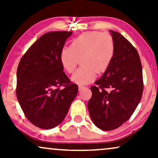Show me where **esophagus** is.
Segmentation results:
<instances>
[{"label":"esophagus","instance_id":"obj_1","mask_svg":"<svg viewBox=\"0 0 158 158\" xmlns=\"http://www.w3.org/2000/svg\"><path fill=\"white\" fill-rule=\"evenodd\" d=\"M84 87L83 85H78V89H79V91H81V90H82L83 89H84Z\"/></svg>","mask_w":158,"mask_h":158}]
</instances>
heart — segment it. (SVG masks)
Returning a JSON list of instances; mask_svg holds the SVG:
<instances>
[{
	"label": "heart",
	"mask_w": 158,
	"mask_h": 158,
	"mask_svg": "<svg viewBox=\"0 0 158 158\" xmlns=\"http://www.w3.org/2000/svg\"><path fill=\"white\" fill-rule=\"evenodd\" d=\"M114 43L108 33L97 31L83 32L72 40L70 46L61 50L59 60L67 73H73L79 64L82 66L71 77L72 81L85 85L94 81L97 73L109 68L114 55Z\"/></svg>",
	"instance_id": "obj_1"
}]
</instances>
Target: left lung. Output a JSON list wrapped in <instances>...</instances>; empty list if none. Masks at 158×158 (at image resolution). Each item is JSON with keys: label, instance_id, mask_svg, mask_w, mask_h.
<instances>
[{"label": "left lung", "instance_id": "left-lung-1", "mask_svg": "<svg viewBox=\"0 0 158 158\" xmlns=\"http://www.w3.org/2000/svg\"><path fill=\"white\" fill-rule=\"evenodd\" d=\"M114 43L111 64L91 87L88 109L92 121L103 131L126 123L136 110L143 92L142 67L137 50L118 32L110 30Z\"/></svg>", "mask_w": 158, "mask_h": 158}]
</instances>
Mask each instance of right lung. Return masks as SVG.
<instances>
[{
  "mask_svg": "<svg viewBox=\"0 0 158 158\" xmlns=\"http://www.w3.org/2000/svg\"><path fill=\"white\" fill-rule=\"evenodd\" d=\"M72 33L54 31L43 35L18 65L16 97L24 115L38 128L51 129L60 124L77 94L78 87L63 72L59 60Z\"/></svg>",
  "mask_w": 158,
  "mask_h": 158,
  "instance_id": "1",
  "label": "right lung"
}]
</instances>
